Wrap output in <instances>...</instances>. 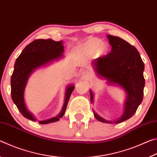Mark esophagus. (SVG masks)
Instances as JSON below:
<instances>
[{
  "label": "esophagus",
  "mask_w": 157,
  "mask_h": 157,
  "mask_svg": "<svg viewBox=\"0 0 157 157\" xmlns=\"http://www.w3.org/2000/svg\"><path fill=\"white\" fill-rule=\"evenodd\" d=\"M82 75H83L84 77H85V78H88V77L89 76V72L88 71H82Z\"/></svg>",
  "instance_id": "1"
}]
</instances>
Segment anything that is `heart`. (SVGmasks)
<instances>
[{
  "label": "heart",
  "mask_w": 157,
  "mask_h": 157,
  "mask_svg": "<svg viewBox=\"0 0 157 157\" xmlns=\"http://www.w3.org/2000/svg\"><path fill=\"white\" fill-rule=\"evenodd\" d=\"M82 49L89 55L94 54L95 52L99 55H102L107 52V46L102 44V41L99 39L91 38L82 46Z\"/></svg>",
  "instance_id": "obj_1"
}]
</instances>
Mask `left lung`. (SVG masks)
<instances>
[{
    "instance_id": "1",
    "label": "left lung",
    "mask_w": 157,
    "mask_h": 157,
    "mask_svg": "<svg viewBox=\"0 0 157 157\" xmlns=\"http://www.w3.org/2000/svg\"><path fill=\"white\" fill-rule=\"evenodd\" d=\"M111 46V52L93 62L98 75L109 81V84L120 85L127 94L124 111L121 118L114 123H119L131 118L142 102L145 79L143 77L144 63L136 48L118 36L107 35ZM91 102L94 101L93 93L90 91ZM95 118L105 123H113L106 121L94 111Z\"/></svg>"
}]
</instances>
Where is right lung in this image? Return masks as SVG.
<instances>
[{"label": "right lung", "mask_w": 157, "mask_h": 157, "mask_svg": "<svg viewBox=\"0 0 157 157\" xmlns=\"http://www.w3.org/2000/svg\"><path fill=\"white\" fill-rule=\"evenodd\" d=\"M63 46L62 41H55L51 39H36L26 46L15 62L14 71L11 77V94L13 102L18 111L25 118L36 121L33 116L28 111L24 102V89L30 74L37 67L62 56ZM75 89L74 86L66 89L65 102L63 109L59 116L46 121H39L40 124H48L59 121L65 113L71 95Z\"/></svg>", "instance_id": "1"}]
</instances>
